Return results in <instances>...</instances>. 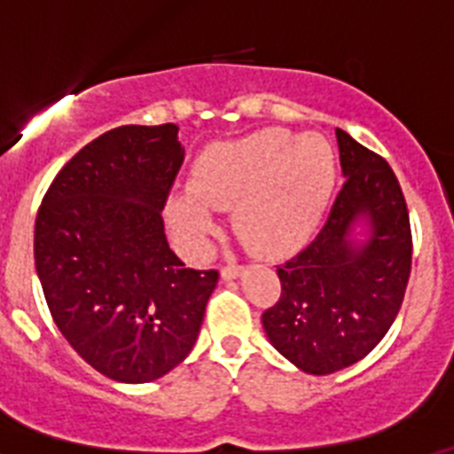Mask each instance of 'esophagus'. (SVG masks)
<instances>
[{
	"label": "esophagus",
	"mask_w": 454,
	"mask_h": 454,
	"mask_svg": "<svg viewBox=\"0 0 454 454\" xmlns=\"http://www.w3.org/2000/svg\"><path fill=\"white\" fill-rule=\"evenodd\" d=\"M240 272H243V266H239V263H227V266H223L220 275H223L224 279H234V277H239Z\"/></svg>",
	"instance_id": "34e87169"
}]
</instances>
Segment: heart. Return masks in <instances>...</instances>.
I'll return each mask as SVG.
<instances>
[{
  "instance_id": "heart-1",
  "label": "heart",
  "mask_w": 454,
  "mask_h": 454,
  "mask_svg": "<svg viewBox=\"0 0 454 454\" xmlns=\"http://www.w3.org/2000/svg\"><path fill=\"white\" fill-rule=\"evenodd\" d=\"M334 152L320 134L262 129L200 156L188 191L168 200V223L188 250L214 231V208L234 207V230L254 254L279 256L311 236L334 186Z\"/></svg>"
}]
</instances>
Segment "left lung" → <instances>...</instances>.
I'll list each match as a JSON object with an SVG mask.
<instances>
[{"instance_id":"8db88e82","label":"left lung","mask_w":454,"mask_h":454,"mask_svg":"<svg viewBox=\"0 0 454 454\" xmlns=\"http://www.w3.org/2000/svg\"><path fill=\"white\" fill-rule=\"evenodd\" d=\"M346 175L323 230L277 266L282 295L262 316L268 340L311 375H330L368 355L403 304L411 272V227L403 188L382 156L336 129ZM369 239H351L354 224Z\"/></svg>"}]
</instances>
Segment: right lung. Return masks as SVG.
Wrapping results in <instances>:
<instances>
[{"instance_id": "1", "label": "right lung", "mask_w": 454, "mask_h": 454, "mask_svg": "<svg viewBox=\"0 0 454 454\" xmlns=\"http://www.w3.org/2000/svg\"><path fill=\"white\" fill-rule=\"evenodd\" d=\"M177 131L170 122L106 131L61 168L35 215V270L51 318L115 382H152L179 366L218 284V270L184 266L163 231L184 163Z\"/></svg>"}]
</instances>
